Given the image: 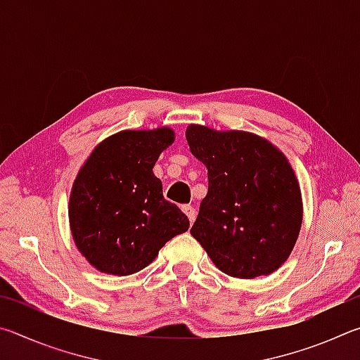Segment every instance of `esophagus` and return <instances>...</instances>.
<instances>
[{
  "label": "esophagus",
  "mask_w": 360,
  "mask_h": 360,
  "mask_svg": "<svg viewBox=\"0 0 360 360\" xmlns=\"http://www.w3.org/2000/svg\"><path fill=\"white\" fill-rule=\"evenodd\" d=\"M182 212H184V214L187 216V219H188V222L191 224H193V221H195V217H197V212H195V210L192 208L191 205H184L182 206Z\"/></svg>",
  "instance_id": "34e87169"
}]
</instances>
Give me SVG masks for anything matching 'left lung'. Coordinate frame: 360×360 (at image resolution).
<instances>
[{
	"mask_svg": "<svg viewBox=\"0 0 360 360\" xmlns=\"http://www.w3.org/2000/svg\"><path fill=\"white\" fill-rule=\"evenodd\" d=\"M186 138L208 169L193 238L229 276L276 271L294 249L303 219L300 184L288 157L249 131L191 124Z\"/></svg>",
	"mask_w": 360,
	"mask_h": 360,
	"instance_id": "8db88e82",
	"label": "left lung"
}]
</instances>
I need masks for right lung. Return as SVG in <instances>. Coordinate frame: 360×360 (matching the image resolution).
<instances>
[{
    "label": "right lung",
    "mask_w": 360,
    "mask_h": 360,
    "mask_svg": "<svg viewBox=\"0 0 360 360\" xmlns=\"http://www.w3.org/2000/svg\"><path fill=\"white\" fill-rule=\"evenodd\" d=\"M173 143L168 127L124 130L103 139L79 169L70 195L71 235L98 271L133 275L188 230L187 216L163 198L152 172Z\"/></svg>",
    "instance_id": "add662e5"
}]
</instances>
